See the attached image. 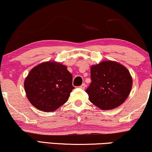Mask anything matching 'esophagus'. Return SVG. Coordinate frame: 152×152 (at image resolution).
<instances>
[{
  "label": "esophagus",
  "instance_id": "obj_1",
  "mask_svg": "<svg viewBox=\"0 0 152 152\" xmlns=\"http://www.w3.org/2000/svg\"><path fill=\"white\" fill-rule=\"evenodd\" d=\"M80 87L82 89H85V87H86V84H85V83H83L81 86H80Z\"/></svg>",
  "mask_w": 152,
  "mask_h": 152
}]
</instances>
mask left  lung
I'll list each match as a JSON object with an SVG mask.
<instances>
[{
	"label": "left lung",
	"mask_w": 152,
	"mask_h": 152,
	"mask_svg": "<svg viewBox=\"0 0 152 152\" xmlns=\"http://www.w3.org/2000/svg\"><path fill=\"white\" fill-rule=\"evenodd\" d=\"M91 83L86 89L89 101L102 110L117 108L126 100L132 86L129 70L111 61L91 67Z\"/></svg>",
	"instance_id": "obj_1"
}]
</instances>
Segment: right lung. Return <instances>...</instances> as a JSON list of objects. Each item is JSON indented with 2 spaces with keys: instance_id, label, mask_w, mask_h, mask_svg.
I'll use <instances>...</instances> for the list:
<instances>
[{
  "instance_id": "1",
  "label": "right lung",
  "mask_w": 152,
  "mask_h": 152,
  "mask_svg": "<svg viewBox=\"0 0 152 152\" xmlns=\"http://www.w3.org/2000/svg\"><path fill=\"white\" fill-rule=\"evenodd\" d=\"M29 102L37 109L54 111L68 99L72 86V75L65 65L48 61L30 70L24 83Z\"/></svg>"
}]
</instances>
